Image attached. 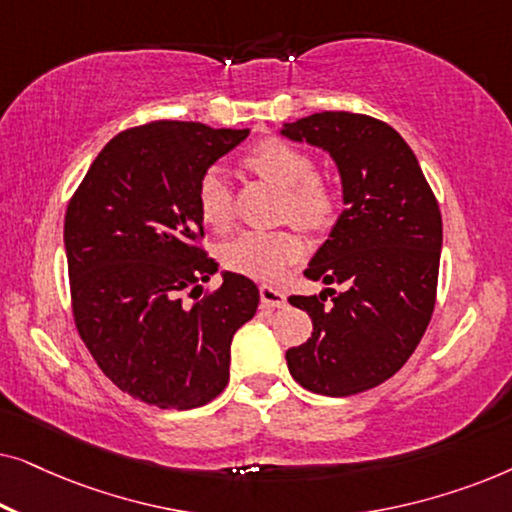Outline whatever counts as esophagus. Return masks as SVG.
Segmentation results:
<instances>
[{
  "mask_svg": "<svg viewBox=\"0 0 512 512\" xmlns=\"http://www.w3.org/2000/svg\"><path fill=\"white\" fill-rule=\"evenodd\" d=\"M261 303L265 307H286V296L279 289H275V286L270 284H263L261 286Z\"/></svg>",
  "mask_w": 512,
  "mask_h": 512,
  "instance_id": "esophagus-1",
  "label": "esophagus"
}]
</instances>
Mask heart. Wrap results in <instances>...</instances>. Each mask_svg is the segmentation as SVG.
Listing matches in <instances>:
<instances>
[{
	"label": "heart",
	"instance_id": "b5f03b06",
	"mask_svg": "<svg viewBox=\"0 0 512 512\" xmlns=\"http://www.w3.org/2000/svg\"><path fill=\"white\" fill-rule=\"evenodd\" d=\"M244 167L282 188L279 216L307 230H324L338 212L331 181L314 172V160L300 146L279 137L256 142L242 158ZM198 209L212 228H228L235 214L233 186L219 167H209L198 181ZM303 254V240L293 228L242 230L221 244V263L237 275L270 279Z\"/></svg>",
	"mask_w": 512,
	"mask_h": 512
}]
</instances>
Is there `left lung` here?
<instances>
[{"label": "left lung", "mask_w": 512, "mask_h": 512, "mask_svg": "<svg viewBox=\"0 0 512 512\" xmlns=\"http://www.w3.org/2000/svg\"><path fill=\"white\" fill-rule=\"evenodd\" d=\"M282 135L331 153L345 202L305 270L342 291L289 298L312 319V338L286 352L289 373L314 394H361L403 368L431 321L438 200L405 139L373 116L321 111L284 123Z\"/></svg>", "instance_id": "1"}]
</instances>
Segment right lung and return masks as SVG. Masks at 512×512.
<instances>
[{"instance_id": "obj_1", "label": "right lung", "mask_w": 512, "mask_h": 512, "mask_svg": "<svg viewBox=\"0 0 512 512\" xmlns=\"http://www.w3.org/2000/svg\"><path fill=\"white\" fill-rule=\"evenodd\" d=\"M247 135L186 121L123 130L67 205L76 331L118 389L163 410L200 408L226 389L230 342L256 314V284L235 272L199 298L219 263L198 244V181Z\"/></svg>"}]
</instances>
